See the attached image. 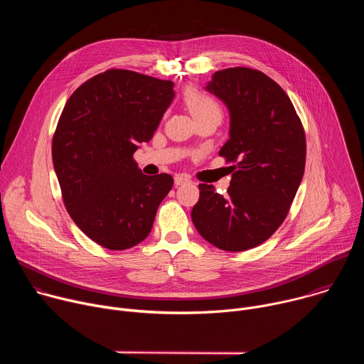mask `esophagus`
Segmentation results:
<instances>
[{
  "mask_svg": "<svg viewBox=\"0 0 364 364\" xmlns=\"http://www.w3.org/2000/svg\"><path fill=\"white\" fill-rule=\"evenodd\" d=\"M174 183H176V186L188 184V183H190V178H188V177H184V176H176V178H174Z\"/></svg>",
  "mask_w": 364,
  "mask_h": 364,
  "instance_id": "34e87169",
  "label": "esophagus"
}]
</instances>
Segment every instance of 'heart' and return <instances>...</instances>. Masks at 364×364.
I'll list each match as a JSON object with an SVG mask.
<instances>
[{
    "mask_svg": "<svg viewBox=\"0 0 364 364\" xmlns=\"http://www.w3.org/2000/svg\"><path fill=\"white\" fill-rule=\"evenodd\" d=\"M184 102L196 119L209 115H222L218 100L197 89H188L184 95Z\"/></svg>",
    "mask_w": 364,
    "mask_h": 364,
    "instance_id": "1",
    "label": "heart"
}]
</instances>
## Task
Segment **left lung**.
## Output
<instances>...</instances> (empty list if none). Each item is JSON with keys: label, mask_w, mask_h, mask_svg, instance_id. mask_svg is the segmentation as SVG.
Returning a JSON list of instances; mask_svg holds the SVG:
<instances>
[{"label": "left lung", "mask_w": 364, "mask_h": 364, "mask_svg": "<svg viewBox=\"0 0 364 364\" xmlns=\"http://www.w3.org/2000/svg\"><path fill=\"white\" fill-rule=\"evenodd\" d=\"M205 89L230 112V138L219 155L232 164V180L225 197L198 184L191 220L207 242L242 252L268 240L285 220L304 176L305 132L285 90L256 69L219 70Z\"/></svg>", "instance_id": "obj_1"}]
</instances>
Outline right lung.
<instances>
[{"mask_svg": "<svg viewBox=\"0 0 364 364\" xmlns=\"http://www.w3.org/2000/svg\"><path fill=\"white\" fill-rule=\"evenodd\" d=\"M173 87L171 80L109 69L80 85L63 108L51 142L63 203L77 228L103 247L142 242L173 187L170 174L148 177L134 160L159 128Z\"/></svg>", "mask_w": 364, "mask_h": 364, "instance_id": "right-lung-1", "label": "right lung"}]
</instances>
